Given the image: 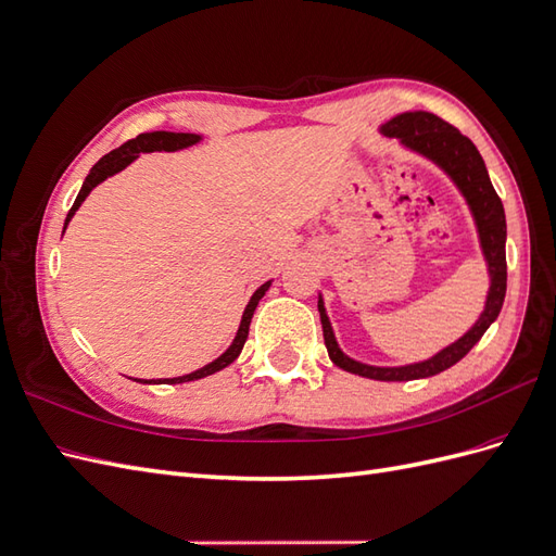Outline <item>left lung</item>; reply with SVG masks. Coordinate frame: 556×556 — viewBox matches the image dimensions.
Listing matches in <instances>:
<instances>
[{"mask_svg": "<svg viewBox=\"0 0 556 556\" xmlns=\"http://www.w3.org/2000/svg\"><path fill=\"white\" fill-rule=\"evenodd\" d=\"M387 137H399L403 143L410 146L417 153L431 157L439 162L443 169L452 176V180L459 185L466 201L470 204V211L476 215L478 231H480V243L484 250L486 264H490V276H492V288L486 294V306L480 315L478 323L473 325L468 333H464L457 343H452L439 355L422 362V364H410V366H399V368H378V366H366L355 359L345 357L341 348L336 345L333 331L329 319L325 315L323 299L317 301L319 319H323V333H325V345L329 352V359L343 368L348 374H355L362 378L371 380H415V378H429L445 371V368L454 366L459 359H464L470 348H473L482 333L490 329V325L498 317L503 299H506V282H508V266H506V213H503V204L492 188V180L486 176L484 162L468 137L445 123L443 117L425 113V111H413V113H401L394 121L382 127Z\"/></svg>", "mask_w": 556, "mask_h": 556, "instance_id": "left-lung-1", "label": "left lung"}]
</instances>
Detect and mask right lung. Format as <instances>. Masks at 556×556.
<instances>
[{
    "instance_id": "1",
    "label": "right lung",
    "mask_w": 556,
    "mask_h": 556,
    "mask_svg": "<svg viewBox=\"0 0 556 556\" xmlns=\"http://www.w3.org/2000/svg\"><path fill=\"white\" fill-rule=\"evenodd\" d=\"M197 141H199L197 134L153 131V134H139L137 139H129V141L123 143L121 148L111 150L109 155H104V157L99 160V162L92 166V169H90L86 182H83V188H80V192H78V197H76V201H74V206L70 208V213H66L64 227H66V223L72 220V215L78 211V206L83 204V201H86V197L90 194V190L94 188V185H99L102 180H106L109 176H113V174H117L121 169H125V166H127L129 162H134V160L139 157V153H153V150H178V148H188V146H192V143H197ZM268 285H271V282H264L262 288H260L255 294H252L250 304H248V308H245V313H243V319H241V327H239L237 339H233V343L229 345V350L225 352L223 357H217L215 362H211V364L204 366V368H199V371H194V374L180 376V378H166V380H157V382L153 380V382H155V384H162V382H164V384L190 382V380L206 378V376H211V374H215V371H223L225 366H229L233 359H237V357L241 355V350H243L245 339H248V329H250L252 313H255V308H257V304H260V299L266 294ZM139 382H141V380H139Z\"/></svg>"
}]
</instances>
